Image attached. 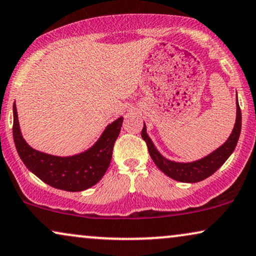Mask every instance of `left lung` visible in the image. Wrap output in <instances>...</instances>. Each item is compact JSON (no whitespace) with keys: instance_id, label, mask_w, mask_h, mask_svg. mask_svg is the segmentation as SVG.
<instances>
[{"instance_id":"1","label":"left lung","mask_w":256,"mask_h":256,"mask_svg":"<svg viewBox=\"0 0 256 256\" xmlns=\"http://www.w3.org/2000/svg\"><path fill=\"white\" fill-rule=\"evenodd\" d=\"M238 101V95H236ZM241 132V109L238 106V102L236 104V120H235V124L233 128V132L228 140L224 142L221 147L215 149L207 156L200 158V160L193 161V162H175L172 160H168L164 156L158 152V150L155 148L154 144L150 140L147 134V127L144 124V129L141 132L142 138L146 141L148 147V152L150 158L154 161V164L158 166L162 172L172 180H176L180 182H188V184H194V182H200L204 178H207L213 175L222 164H224L226 160L230 156L232 152H234L235 147H236L238 136Z\"/></svg>"}]
</instances>
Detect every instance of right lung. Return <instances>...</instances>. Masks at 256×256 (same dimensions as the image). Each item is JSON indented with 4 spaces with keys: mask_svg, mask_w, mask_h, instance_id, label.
<instances>
[{
    "mask_svg": "<svg viewBox=\"0 0 256 256\" xmlns=\"http://www.w3.org/2000/svg\"><path fill=\"white\" fill-rule=\"evenodd\" d=\"M12 112V136L16 150L26 167L40 180L62 190L82 192L104 178L110 164L112 147L120 134L124 121L122 116L108 124L95 144L86 152L72 156H55L36 150L26 144L20 129L15 102Z\"/></svg>",
    "mask_w": 256,
    "mask_h": 256,
    "instance_id": "1",
    "label": "right lung"
}]
</instances>
